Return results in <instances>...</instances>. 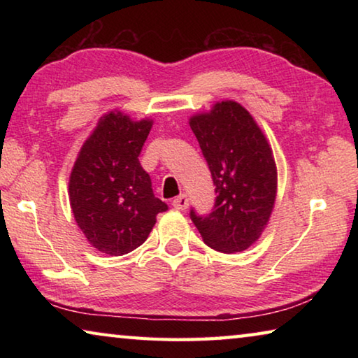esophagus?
<instances>
[{
	"label": "esophagus",
	"instance_id": "34e87169",
	"mask_svg": "<svg viewBox=\"0 0 358 358\" xmlns=\"http://www.w3.org/2000/svg\"><path fill=\"white\" fill-rule=\"evenodd\" d=\"M172 205H173V207L177 208V210H186L187 205H189V199H187L186 194H181V196L173 199Z\"/></svg>",
	"mask_w": 358,
	"mask_h": 358
}]
</instances>
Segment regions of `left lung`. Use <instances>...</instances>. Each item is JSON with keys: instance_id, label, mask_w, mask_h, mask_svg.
<instances>
[{"instance_id": "1", "label": "left lung", "mask_w": 358, "mask_h": 358, "mask_svg": "<svg viewBox=\"0 0 358 358\" xmlns=\"http://www.w3.org/2000/svg\"><path fill=\"white\" fill-rule=\"evenodd\" d=\"M189 124L216 194L210 213L191 208V220L213 250L245 251L260 237L275 205L276 166L270 145L250 112L234 101L217 102Z\"/></svg>"}]
</instances>
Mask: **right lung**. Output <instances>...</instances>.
Wrapping results in <instances>:
<instances>
[{
	"label": "right lung",
	"instance_id": "1",
	"mask_svg": "<svg viewBox=\"0 0 358 358\" xmlns=\"http://www.w3.org/2000/svg\"><path fill=\"white\" fill-rule=\"evenodd\" d=\"M151 121L110 112L83 143L69 178V201L78 227L96 250L123 256L141 246L156 215L169 210L138 161Z\"/></svg>",
	"mask_w": 358,
	"mask_h": 358
}]
</instances>
